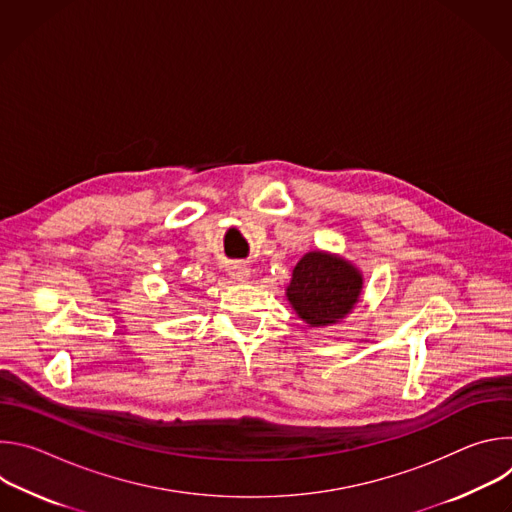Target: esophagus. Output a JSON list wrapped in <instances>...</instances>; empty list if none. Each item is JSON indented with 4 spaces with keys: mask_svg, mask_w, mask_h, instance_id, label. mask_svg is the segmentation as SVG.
I'll return each mask as SVG.
<instances>
[{
    "mask_svg": "<svg viewBox=\"0 0 512 512\" xmlns=\"http://www.w3.org/2000/svg\"><path fill=\"white\" fill-rule=\"evenodd\" d=\"M229 275L235 279V281H247L249 279V275H251V271H249V267L245 265V263H231L229 265Z\"/></svg>",
    "mask_w": 512,
    "mask_h": 512,
    "instance_id": "1",
    "label": "esophagus"
}]
</instances>
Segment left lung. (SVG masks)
I'll return each instance as SVG.
<instances>
[{"mask_svg":"<svg viewBox=\"0 0 512 512\" xmlns=\"http://www.w3.org/2000/svg\"><path fill=\"white\" fill-rule=\"evenodd\" d=\"M360 287L362 277L350 263L314 251L300 259L285 294L310 326H330L354 308Z\"/></svg>","mask_w":512,"mask_h":512,"instance_id":"left-lung-1","label":"left lung"}]
</instances>
